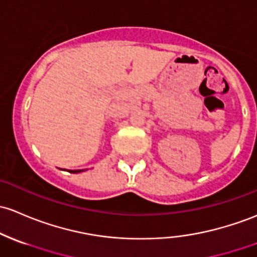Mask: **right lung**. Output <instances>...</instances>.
<instances>
[{
	"label": "right lung",
	"instance_id": "1",
	"mask_svg": "<svg viewBox=\"0 0 257 257\" xmlns=\"http://www.w3.org/2000/svg\"><path fill=\"white\" fill-rule=\"evenodd\" d=\"M84 170H85V169H79V170H70V173H74V174H76V173H81V172H84Z\"/></svg>",
	"mask_w": 257,
	"mask_h": 257
}]
</instances>
